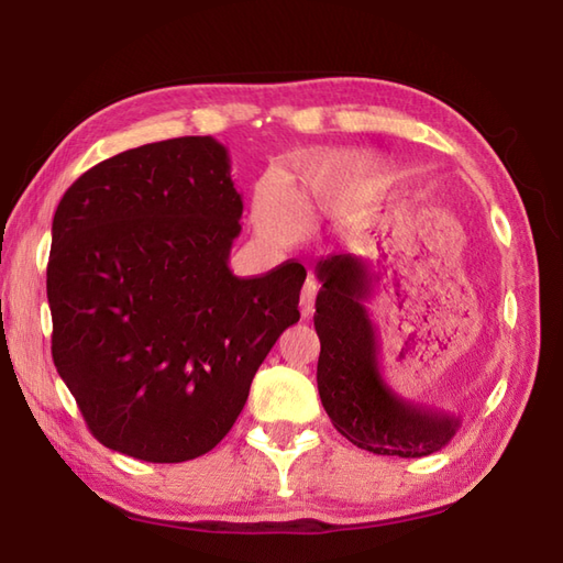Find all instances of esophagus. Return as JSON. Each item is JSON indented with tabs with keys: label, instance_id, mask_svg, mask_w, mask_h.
Instances as JSON below:
<instances>
[{
	"label": "esophagus",
	"instance_id": "esophagus-1",
	"mask_svg": "<svg viewBox=\"0 0 563 563\" xmlns=\"http://www.w3.org/2000/svg\"><path fill=\"white\" fill-rule=\"evenodd\" d=\"M314 297H317V280L307 278L305 288H302V295H300V312H302V317H309V314H312V309H314Z\"/></svg>",
	"mask_w": 563,
	"mask_h": 563
}]
</instances>
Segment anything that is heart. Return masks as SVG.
Masks as SVG:
<instances>
[{
	"label": "heart",
	"instance_id": "heart-1",
	"mask_svg": "<svg viewBox=\"0 0 563 563\" xmlns=\"http://www.w3.org/2000/svg\"><path fill=\"white\" fill-rule=\"evenodd\" d=\"M305 184L297 194V210L309 212L317 202L333 194L357 188H373L375 174L365 162L355 159H319L305 166ZM256 227L271 239H290L295 232V218L290 198L275 181H263L254 202Z\"/></svg>",
	"mask_w": 563,
	"mask_h": 563
}]
</instances>
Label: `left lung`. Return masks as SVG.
<instances>
[{
    "label": "left lung",
    "instance_id": "8db88e82",
    "mask_svg": "<svg viewBox=\"0 0 563 563\" xmlns=\"http://www.w3.org/2000/svg\"><path fill=\"white\" fill-rule=\"evenodd\" d=\"M317 387L333 428L373 454L426 457L445 448L457 435L460 416L406 401L382 379L377 333L365 309L373 290L367 263L329 256L317 263Z\"/></svg>",
    "mask_w": 563,
    "mask_h": 563
}]
</instances>
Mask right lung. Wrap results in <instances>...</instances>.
I'll use <instances>...</instances> for the list:
<instances>
[{"label": "right lung", "mask_w": 563, "mask_h": 563, "mask_svg": "<svg viewBox=\"0 0 563 563\" xmlns=\"http://www.w3.org/2000/svg\"><path fill=\"white\" fill-rule=\"evenodd\" d=\"M230 154L176 137L115 154L59 200L47 261L53 361L91 435L142 462L210 452L300 321L302 263L230 271L242 232Z\"/></svg>", "instance_id": "obj_1"}]
</instances>
